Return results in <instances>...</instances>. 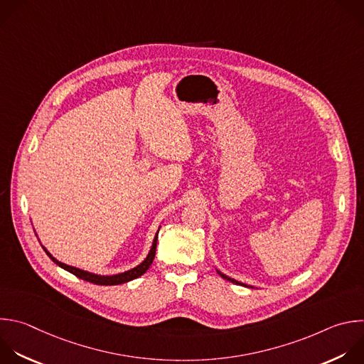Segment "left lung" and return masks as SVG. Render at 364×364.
I'll return each instance as SVG.
<instances>
[{
  "instance_id": "obj_1",
  "label": "left lung",
  "mask_w": 364,
  "mask_h": 364,
  "mask_svg": "<svg viewBox=\"0 0 364 364\" xmlns=\"http://www.w3.org/2000/svg\"><path fill=\"white\" fill-rule=\"evenodd\" d=\"M217 273L224 279V280H228V282H231V283H234V284H240V286H246V287H253V286H249V284H245V283H240V282H237V280H234V279H231V277H228L227 274H224V273H221L220 270H217Z\"/></svg>"
}]
</instances>
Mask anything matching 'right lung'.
<instances>
[{"label": "right lung", "instance_id": "obj_1", "mask_svg": "<svg viewBox=\"0 0 364 364\" xmlns=\"http://www.w3.org/2000/svg\"><path fill=\"white\" fill-rule=\"evenodd\" d=\"M159 230H160V227H159ZM159 230H157V232H156V235H154V240H153V245H151V249H150V252H149V255H147V257L139 264V266H136V267H133V269H130V270H127V272H123V273H117V274H109V276H104V274H97V273H91V272H87V270H81V269H78V267H74V266H68V264H65V263H61V262H58L44 246H43V249H44V252L47 253V256L58 266V267H61V269H64V270H67L68 273H71V274H74V276H77L78 279H82V280H85V282H90V283H94V284H98V286H117V284H123V283H127V282H132V280H134V279H137V277H140V276H143L147 270H149V267L151 266V263H153V260H154V256H156V247H157V235H159Z\"/></svg>", "mask_w": 364, "mask_h": 364}]
</instances>
